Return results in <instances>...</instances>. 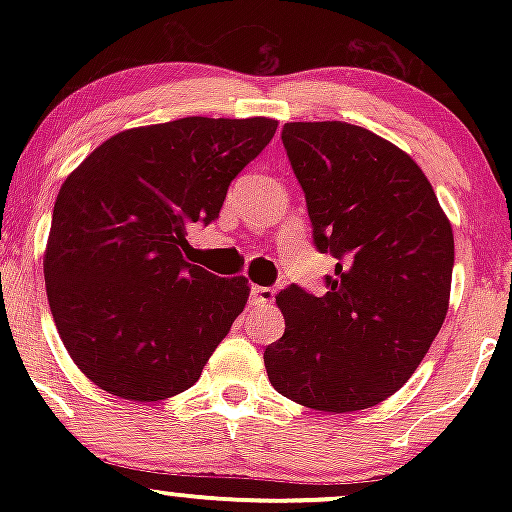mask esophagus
Masks as SVG:
<instances>
[{"label":"esophagus","mask_w":512,"mask_h":512,"mask_svg":"<svg viewBox=\"0 0 512 512\" xmlns=\"http://www.w3.org/2000/svg\"><path fill=\"white\" fill-rule=\"evenodd\" d=\"M274 289L269 286H252L250 289V303L252 305H272L274 303Z\"/></svg>","instance_id":"34e87169"}]
</instances>
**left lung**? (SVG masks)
Returning <instances> with one entry per match:
<instances>
[{
	"label": "left lung",
	"instance_id": "1",
	"mask_svg": "<svg viewBox=\"0 0 512 512\" xmlns=\"http://www.w3.org/2000/svg\"><path fill=\"white\" fill-rule=\"evenodd\" d=\"M313 238L337 257L325 296H276L284 337L264 349L279 395L317 411L380 404L411 378L443 327L455 240L414 158L349 122H286Z\"/></svg>",
	"mask_w": 512,
	"mask_h": 512
}]
</instances>
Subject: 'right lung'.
Segmentation results:
<instances>
[{"instance_id": "obj_1", "label": "right lung", "mask_w": 512, "mask_h": 512, "mask_svg": "<svg viewBox=\"0 0 512 512\" xmlns=\"http://www.w3.org/2000/svg\"><path fill=\"white\" fill-rule=\"evenodd\" d=\"M274 132L272 117H180L105 139L67 175L45 291L64 349L93 385L158 402L197 383L250 284L182 260L187 228L219 216L231 180Z\"/></svg>"}]
</instances>
